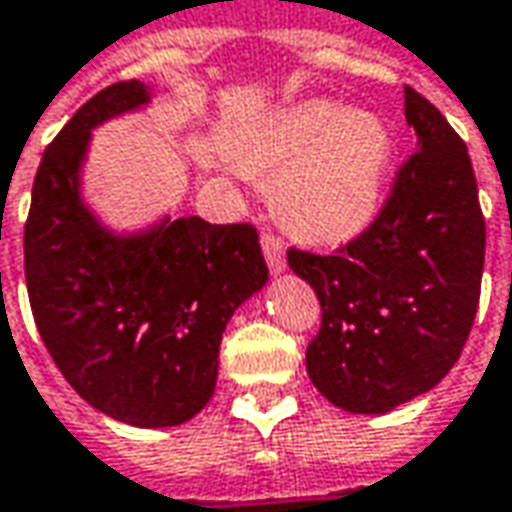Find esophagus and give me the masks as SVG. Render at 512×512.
<instances>
[{"instance_id":"esophagus-1","label":"esophagus","mask_w":512,"mask_h":512,"mask_svg":"<svg viewBox=\"0 0 512 512\" xmlns=\"http://www.w3.org/2000/svg\"><path fill=\"white\" fill-rule=\"evenodd\" d=\"M260 246H263V255H266V263H269L272 274L283 272L286 269V246H283V240L272 235V232H263Z\"/></svg>"}]
</instances>
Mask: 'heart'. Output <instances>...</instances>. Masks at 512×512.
<instances>
[{
    "label": "heart",
    "mask_w": 512,
    "mask_h": 512,
    "mask_svg": "<svg viewBox=\"0 0 512 512\" xmlns=\"http://www.w3.org/2000/svg\"><path fill=\"white\" fill-rule=\"evenodd\" d=\"M391 138L377 115L306 101L260 118L235 138V172H277L283 218L311 240L354 238L377 215Z\"/></svg>",
    "instance_id": "1"
}]
</instances>
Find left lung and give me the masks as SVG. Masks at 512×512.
Returning <instances> with one entry per match:
<instances>
[{
    "instance_id": "8db88e82",
    "label": "left lung",
    "mask_w": 512,
    "mask_h": 512,
    "mask_svg": "<svg viewBox=\"0 0 512 512\" xmlns=\"http://www.w3.org/2000/svg\"><path fill=\"white\" fill-rule=\"evenodd\" d=\"M405 118L416 152L371 226L334 255L289 249L323 311L306 348L309 377L351 414H385L442 382L482 291L485 215L465 141L414 87Z\"/></svg>"
}]
</instances>
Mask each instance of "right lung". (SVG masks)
Instances as JSON below:
<instances>
[{"mask_svg": "<svg viewBox=\"0 0 512 512\" xmlns=\"http://www.w3.org/2000/svg\"><path fill=\"white\" fill-rule=\"evenodd\" d=\"M147 101L141 81H115L50 141L25 223V280L36 328L73 391L118 422L172 428L212 399L226 323L269 269L252 223L164 218L113 235L81 203L90 130Z\"/></svg>", "mask_w": 512, "mask_h": 512, "instance_id": "add662e5", "label": "right lung"}]
</instances>
